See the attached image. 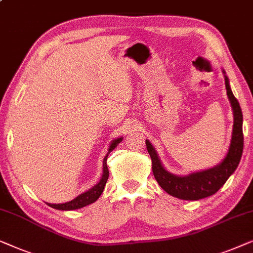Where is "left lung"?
Here are the masks:
<instances>
[{
  "instance_id": "8db88e82",
  "label": "left lung",
  "mask_w": 253,
  "mask_h": 253,
  "mask_svg": "<svg viewBox=\"0 0 253 253\" xmlns=\"http://www.w3.org/2000/svg\"><path fill=\"white\" fill-rule=\"evenodd\" d=\"M225 77L227 96L230 102L234 115V125L232 131V140L225 158L218 165L211 169L198 170L187 174V175H176L167 170L164 167L159 156L149 140H145L149 155L152 161V172L155 179L157 180L164 190L170 196L184 199V201H198L215 194L229 176L235 172L240 164L242 152H243V115L240 103L233 94L229 86V79L226 76L225 70L222 69Z\"/></svg>"
}]
</instances>
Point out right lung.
Segmentation results:
<instances>
[{
  "label": "right lung",
  "instance_id": "obj_1",
  "mask_svg": "<svg viewBox=\"0 0 253 253\" xmlns=\"http://www.w3.org/2000/svg\"><path fill=\"white\" fill-rule=\"evenodd\" d=\"M124 140L123 136H120L118 138H115V140L111 141V143L109 145L108 152H106L104 159H103V172H102V176L101 179L95 186H92L89 190L84 191V193L80 194L79 196H77L76 198H73L72 201L66 202V203H62V204H51V203H47V204L50 206L52 209L56 210H60V211H72V210H78L81 208H84V206L92 204V203L97 201L101 196L103 190H104L105 183L108 181L109 177V169H108V165H106V159H108V156L110 152L112 150H115L117 145H118L120 142Z\"/></svg>",
  "mask_w": 253,
  "mask_h": 253
}]
</instances>
